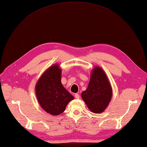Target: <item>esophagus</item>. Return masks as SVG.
<instances>
[{"instance_id": "esophagus-1", "label": "esophagus", "mask_w": 147, "mask_h": 147, "mask_svg": "<svg viewBox=\"0 0 147 147\" xmlns=\"http://www.w3.org/2000/svg\"><path fill=\"white\" fill-rule=\"evenodd\" d=\"M74 97L76 98V99H79L80 98V95L78 93H75L74 94Z\"/></svg>"}]
</instances>
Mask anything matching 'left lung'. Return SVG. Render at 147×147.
<instances>
[{"label":"left lung","instance_id":"obj_1","mask_svg":"<svg viewBox=\"0 0 147 147\" xmlns=\"http://www.w3.org/2000/svg\"><path fill=\"white\" fill-rule=\"evenodd\" d=\"M111 96V86L104 71L99 67H94L88 88L81 93L82 98L90 111L100 113L108 107Z\"/></svg>","mask_w":147,"mask_h":147}]
</instances>
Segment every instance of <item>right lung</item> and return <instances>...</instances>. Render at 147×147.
Segmentation results:
<instances>
[{"label": "right lung", "instance_id": "add662e5", "mask_svg": "<svg viewBox=\"0 0 147 147\" xmlns=\"http://www.w3.org/2000/svg\"><path fill=\"white\" fill-rule=\"evenodd\" d=\"M61 70L57 64L49 67L36 85V93L43 110L52 115L64 111L68 103L74 97L61 84Z\"/></svg>", "mask_w": 147, "mask_h": 147}]
</instances>
